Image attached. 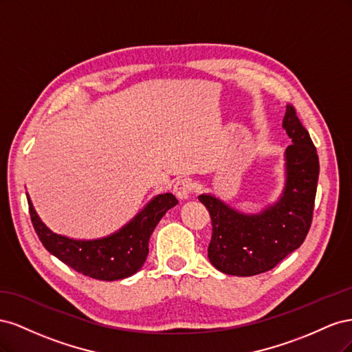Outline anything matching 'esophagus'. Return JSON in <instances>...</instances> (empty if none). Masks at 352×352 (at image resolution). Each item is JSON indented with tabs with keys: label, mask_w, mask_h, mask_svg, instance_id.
<instances>
[{
	"label": "esophagus",
	"mask_w": 352,
	"mask_h": 352,
	"mask_svg": "<svg viewBox=\"0 0 352 352\" xmlns=\"http://www.w3.org/2000/svg\"><path fill=\"white\" fill-rule=\"evenodd\" d=\"M192 189H194V184L190 179H180L175 184V194L179 199H188L192 194Z\"/></svg>",
	"instance_id": "1"
}]
</instances>
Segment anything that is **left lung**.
I'll list each match as a JSON object with an SVG mask.
<instances>
[{
  "instance_id": "8db88e82",
  "label": "left lung",
  "mask_w": 352,
  "mask_h": 352,
  "mask_svg": "<svg viewBox=\"0 0 352 352\" xmlns=\"http://www.w3.org/2000/svg\"><path fill=\"white\" fill-rule=\"evenodd\" d=\"M282 126L292 144L285 151V186L278 201L245 214L211 194L198 197L212 225L208 258L221 273L254 276L272 270L301 247L310 230L320 170L317 151L292 105H286Z\"/></svg>"
}]
</instances>
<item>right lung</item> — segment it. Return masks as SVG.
I'll list each match as a JSON object with an SVG mask.
<instances>
[{
  "label": "right lung",
  "mask_w": 352,
  "mask_h": 352,
  "mask_svg": "<svg viewBox=\"0 0 352 352\" xmlns=\"http://www.w3.org/2000/svg\"><path fill=\"white\" fill-rule=\"evenodd\" d=\"M28 197L32 225L45 250L76 272L98 280H119L141 270L148 242L158 221L177 204L173 194L155 195L123 228L98 239H73L52 232L38 216Z\"/></svg>",
  "instance_id": "obj_1"
}]
</instances>
